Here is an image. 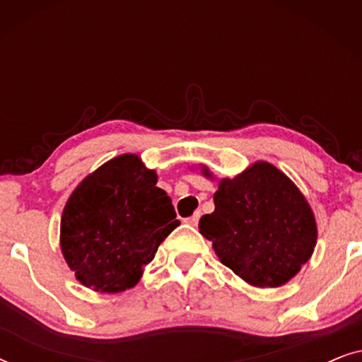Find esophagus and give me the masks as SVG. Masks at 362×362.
Wrapping results in <instances>:
<instances>
[{"mask_svg": "<svg viewBox=\"0 0 362 362\" xmlns=\"http://www.w3.org/2000/svg\"><path fill=\"white\" fill-rule=\"evenodd\" d=\"M199 219H201V211H196L191 217H187L186 222H187V224H191V226H197V222H199Z\"/></svg>", "mask_w": 362, "mask_h": 362, "instance_id": "esophagus-1", "label": "esophagus"}]
</instances>
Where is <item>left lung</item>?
Segmentation results:
<instances>
[{
  "instance_id": "8db88e82",
  "label": "left lung",
  "mask_w": 362,
  "mask_h": 362,
  "mask_svg": "<svg viewBox=\"0 0 362 362\" xmlns=\"http://www.w3.org/2000/svg\"><path fill=\"white\" fill-rule=\"evenodd\" d=\"M202 175L211 177L207 168ZM216 209L199 221L222 264L247 284L274 288L310 260L316 245L313 211L298 187L267 161H257L234 180L224 177Z\"/></svg>"
}]
</instances>
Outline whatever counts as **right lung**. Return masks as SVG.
Returning a JSON list of instances; mask_svg holds the SVG:
<instances>
[{
    "mask_svg": "<svg viewBox=\"0 0 362 362\" xmlns=\"http://www.w3.org/2000/svg\"><path fill=\"white\" fill-rule=\"evenodd\" d=\"M156 171L136 155H120L88 175L69 197L61 250L77 280L102 293L138 284L143 267L180 226Z\"/></svg>",
    "mask_w": 362,
    "mask_h": 362,
    "instance_id": "obj_1",
    "label": "right lung"
}]
</instances>
